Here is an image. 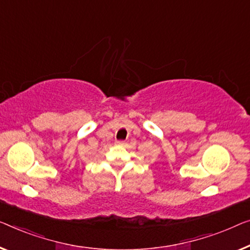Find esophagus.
Here are the masks:
<instances>
[{"instance_id":"obj_1","label":"esophagus","mask_w":250,"mask_h":250,"mask_svg":"<svg viewBox=\"0 0 250 250\" xmlns=\"http://www.w3.org/2000/svg\"><path fill=\"white\" fill-rule=\"evenodd\" d=\"M117 144H118V145H120V146H125V144H126V143H125V141H124V140H119Z\"/></svg>"}]
</instances>
